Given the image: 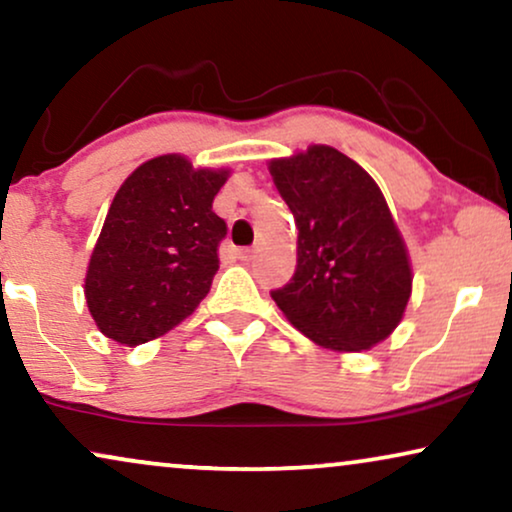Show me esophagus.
<instances>
[{
    "mask_svg": "<svg viewBox=\"0 0 512 512\" xmlns=\"http://www.w3.org/2000/svg\"><path fill=\"white\" fill-rule=\"evenodd\" d=\"M236 255H239L241 262H250V259L255 257V250H250V248H241V250H236Z\"/></svg>",
    "mask_w": 512,
    "mask_h": 512,
    "instance_id": "esophagus-1",
    "label": "esophagus"
}]
</instances>
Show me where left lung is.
<instances>
[{
	"label": "left lung",
	"mask_w": 512,
	"mask_h": 512,
	"mask_svg": "<svg viewBox=\"0 0 512 512\" xmlns=\"http://www.w3.org/2000/svg\"><path fill=\"white\" fill-rule=\"evenodd\" d=\"M269 171L299 229L297 269L273 301L322 348L385 341L406 311L413 269L376 181L331 146L271 160Z\"/></svg>",
	"instance_id": "1"
}]
</instances>
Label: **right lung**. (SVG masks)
<instances>
[{"label":"right lung","instance_id":"right-lung-1","mask_svg":"<svg viewBox=\"0 0 512 512\" xmlns=\"http://www.w3.org/2000/svg\"><path fill=\"white\" fill-rule=\"evenodd\" d=\"M227 178L229 169H194L176 153L127 176L85 273V301L104 336L134 348L194 313L220 266L227 225L213 199Z\"/></svg>","mask_w":512,"mask_h":512}]
</instances>
